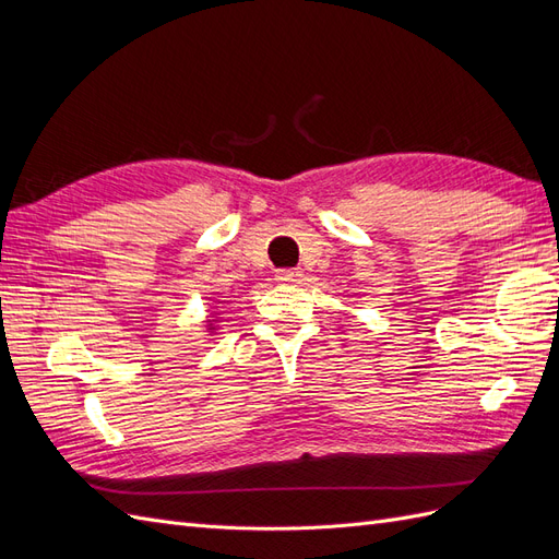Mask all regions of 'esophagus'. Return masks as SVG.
<instances>
[{"instance_id":"esophagus-1","label":"esophagus","mask_w":559,"mask_h":559,"mask_svg":"<svg viewBox=\"0 0 559 559\" xmlns=\"http://www.w3.org/2000/svg\"><path fill=\"white\" fill-rule=\"evenodd\" d=\"M300 277H302V273L298 267H286V270H277L275 273V280L280 284H298Z\"/></svg>"}]
</instances>
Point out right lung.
Here are the masks:
<instances>
[{
    "mask_svg": "<svg viewBox=\"0 0 559 559\" xmlns=\"http://www.w3.org/2000/svg\"><path fill=\"white\" fill-rule=\"evenodd\" d=\"M216 314H218V312H214L212 317H216ZM216 321H218V319H207V333H210V335L216 331Z\"/></svg>",
    "mask_w": 559,
    "mask_h": 559,
    "instance_id": "obj_1",
    "label": "right lung"
}]
</instances>
